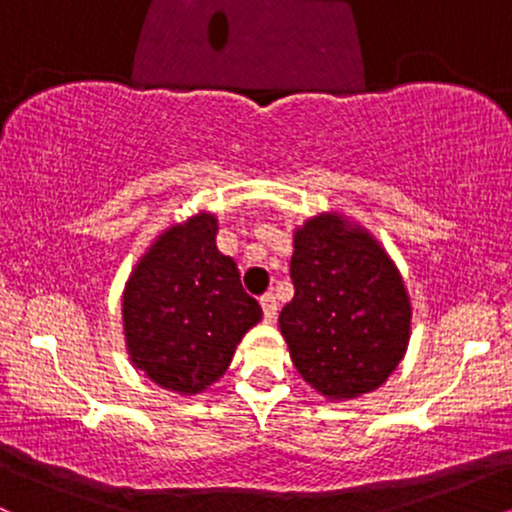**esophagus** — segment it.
<instances>
[{"mask_svg": "<svg viewBox=\"0 0 512 512\" xmlns=\"http://www.w3.org/2000/svg\"><path fill=\"white\" fill-rule=\"evenodd\" d=\"M260 305H262L264 320L272 322L274 317H276V298L272 296V293H264V296L260 298Z\"/></svg>", "mask_w": 512, "mask_h": 512, "instance_id": "34e87169", "label": "esophagus"}]
</instances>
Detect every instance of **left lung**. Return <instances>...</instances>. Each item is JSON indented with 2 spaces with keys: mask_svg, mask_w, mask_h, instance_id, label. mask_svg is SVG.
<instances>
[{
  "mask_svg": "<svg viewBox=\"0 0 512 512\" xmlns=\"http://www.w3.org/2000/svg\"><path fill=\"white\" fill-rule=\"evenodd\" d=\"M291 279L296 293L279 327L301 378L327 399L378 390L411 332V303L390 255L332 211L296 228Z\"/></svg>",
  "mask_w": 512,
  "mask_h": 512,
  "instance_id": "left-lung-1",
  "label": "left lung"
}]
</instances>
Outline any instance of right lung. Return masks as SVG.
<instances>
[{
  "label": "right lung",
  "mask_w": 512,
  "mask_h": 512,
  "mask_svg": "<svg viewBox=\"0 0 512 512\" xmlns=\"http://www.w3.org/2000/svg\"><path fill=\"white\" fill-rule=\"evenodd\" d=\"M219 221L199 211L154 240L122 293L129 361L158 387L197 395L226 373L262 308L216 248Z\"/></svg>",
  "instance_id": "add662e5"
}]
</instances>
